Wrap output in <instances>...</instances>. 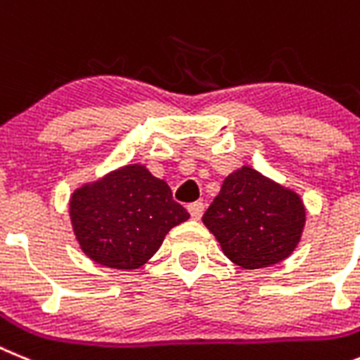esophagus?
I'll use <instances>...</instances> for the list:
<instances>
[{
    "label": "esophagus",
    "mask_w": 360,
    "mask_h": 360,
    "mask_svg": "<svg viewBox=\"0 0 360 360\" xmlns=\"http://www.w3.org/2000/svg\"><path fill=\"white\" fill-rule=\"evenodd\" d=\"M188 212H190V215H192V219H201L202 212H205V205H202L201 201L190 202Z\"/></svg>",
    "instance_id": "esophagus-1"
}]
</instances>
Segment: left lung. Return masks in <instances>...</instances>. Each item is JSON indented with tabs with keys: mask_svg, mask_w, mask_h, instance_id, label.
<instances>
[{
	"mask_svg": "<svg viewBox=\"0 0 360 360\" xmlns=\"http://www.w3.org/2000/svg\"><path fill=\"white\" fill-rule=\"evenodd\" d=\"M306 221L301 198L243 167L224 179L202 215L224 255L246 270L266 268L288 257Z\"/></svg>",
	"mask_w": 360,
	"mask_h": 360,
	"instance_id": "8db88e82",
	"label": "left lung"
}]
</instances>
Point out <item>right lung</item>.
<instances>
[{"instance_id": "right-lung-1", "label": "right lung", "mask_w": 360, "mask_h": 360, "mask_svg": "<svg viewBox=\"0 0 360 360\" xmlns=\"http://www.w3.org/2000/svg\"><path fill=\"white\" fill-rule=\"evenodd\" d=\"M190 214L172 190L141 165H130L72 193L70 219L81 250L92 261L136 270L158 252L170 228Z\"/></svg>"}]
</instances>
